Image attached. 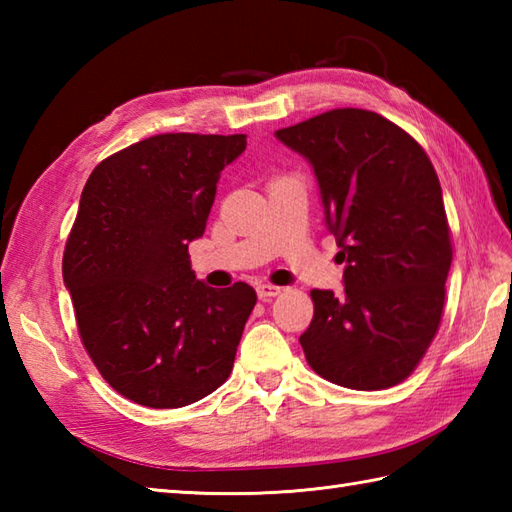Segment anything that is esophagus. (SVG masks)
I'll return each instance as SVG.
<instances>
[{
    "mask_svg": "<svg viewBox=\"0 0 512 512\" xmlns=\"http://www.w3.org/2000/svg\"><path fill=\"white\" fill-rule=\"evenodd\" d=\"M281 292H284V288L273 286V284H262V286H257V297L262 299V301L275 299V297H279V295H281Z\"/></svg>",
    "mask_w": 512,
    "mask_h": 512,
    "instance_id": "obj_1",
    "label": "esophagus"
}]
</instances>
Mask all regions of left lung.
I'll return each mask as SVG.
<instances>
[{"mask_svg":"<svg viewBox=\"0 0 512 512\" xmlns=\"http://www.w3.org/2000/svg\"><path fill=\"white\" fill-rule=\"evenodd\" d=\"M275 136L310 160L345 262V295L312 290L308 365L358 391L402 383L436 336L453 259L438 173L385 116L341 107Z\"/></svg>","mask_w":512,"mask_h":512,"instance_id":"8db88e82","label":"left lung"}]
</instances>
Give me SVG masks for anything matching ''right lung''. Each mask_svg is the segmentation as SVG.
Returning <instances> with one entry per match:
<instances>
[{"instance_id": "1", "label": "right lung", "mask_w": 512, "mask_h": 512, "mask_svg": "<svg viewBox=\"0 0 512 512\" xmlns=\"http://www.w3.org/2000/svg\"><path fill=\"white\" fill-rule=\"evenodd\" d=\"M246 136L158 134L107 156L85 182L63 250L81 343L107 385L136 405L176 409L233 369L257 295L195 279L222 169Z\"/></svg>"}]
</instances>
